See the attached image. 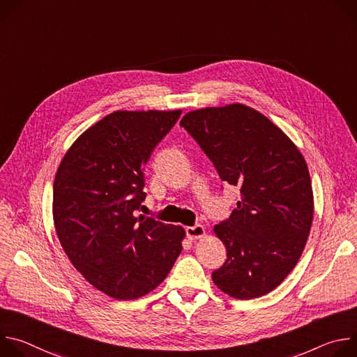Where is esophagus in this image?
<instances>
[{
	"label": "esophagus",
	"mask_w": 357,
	"mask_h": 357,
	"mask_svg": "<svg viewBox=\"0 0 357 357\" xmlns=\"http://www.w3.org/2000/svg\"><path fill=\"white\" fill-rule=\"evenodd\" d=\"M205 234H206V230H205V227L200 226V225H196V226H192V227H186V236L190 240L202 238Z\"/></svg>",
	"instance_id": "34e87169"
}]
</instances>
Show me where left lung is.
I'll return each mask as SVG.
<instances>
[{"instance_id": "1", "label": "left lung", "mask_w": 357, "mask_h": 357, "mask_svg": "<svg viewBox=\"0 0 357 357\" xmlns=\"http://www.w3.org/2000/svg\"><path fill=\"white\" fill-rule=\"evenodd\" d=\"M181 126L199 142L222 181L240 188L229 220L213 227L227 251L212 274L237 299L263 296L294 270L314 219L308 165L291 138L241 103L186 113Z\"/></svg>"}]
</instances>
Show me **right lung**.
<instances>
[{
	"mask_svg": "<svg viewBox=\"0 0 357 357\" xmlns=\"http://www.w3.org/2000/svg\"><path fill=\"white\" fill-rule=\"evenodd\" d=\"M182 110H119L66 151L54 182V225L73 267L98 291L137 299L155 289L186 231L144 215V167Z\"/></svg>",
	"mask_w": 357,
	"mask_h": 357,
	"instance_id": "1",
	"label": "right lung"
}]
</instances>
